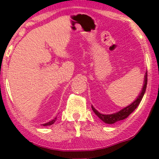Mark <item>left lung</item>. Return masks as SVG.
Instances as JSON below:
<instances>
[{
	"instance_id": "1",
	"label": "left lung",
	"mask_w": 159,
	"mask_h": 159,
	"mask_svg": "<svg viewBox=\"0 0 159 159\" xmlns=\"http://www.w3.org/2000/svg\"><path fill=\"white\" fill-rule=\"evenodd\" d=\"M147 72H146L145 75H144V81H143V87H142L141 92L140 93V94L138 95V96L137 98L134 100L132 104H130L129 105H128L122 109L117 112L114 113V114H102L101 113H99L96 110V108H94V107L92 105V109L93 111V112L96 114V116L99 118L100 120H102L104 123L107 124H114L116 122L120 121V120H123L125 118H127L134 111L135 109L138 107L139 104L141 102L142 98L143 97V95L146 92V89H147Z\"/></svg>"
}]
</instances>
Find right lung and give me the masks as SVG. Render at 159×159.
Instances as JSON below:
<instances>
[{
	"label": "right lung",
	"mask_w": 159,
	"mask_h": 159,
	"mask_svg": "<svg viewBox=\"0 0 159 159\" xmlns=\"http://www.w3.org/2000/svg\"><path fill=\"white\" fill-rule=\"evenodd\" d=\"M56 120H57V116H56L55 118H54V119H53L52 120H51V121L48 122V123L43 124V126H48V125H52V124H54V122L56 121Z\"/></svg>",
	"instance_id": "1"
}]
</instances>
